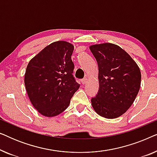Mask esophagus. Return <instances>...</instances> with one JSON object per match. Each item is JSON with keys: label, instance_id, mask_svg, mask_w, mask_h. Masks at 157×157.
Masks as SVG:
<instances>
[{"label": "esophagus", "instance_id": "1", "mask_svg": "<svg viewBox=\"0 0 157 157\" xmlns=\"http://www.w3.org/2000/svg\"><path fill=\"white\" fill-rule=\"evenodd\" d=\"M87 81H88V79L86 78H83L82 80H81V83H82L83 84H85V83H86Z\"/></svg>", "mask_w": 157, "mask_h": 157}]
</instances>
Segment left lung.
Here are the masks:
<instances>
[{
    "label": "left lung",
    "mask_w": 157,
    "mask_h": 157,
    "mask_svg": "<svg viewBox=\"0 0 157 157\" xmlns=\"http://www.w3.org/2000/svg\"><path fill=\"white\" fill-rule=\"evenodd\" d=\"M90 50L98 63L99 81L91 105L101 117L115 119L134 103L140 89V69L132 58L115 44L93 45Z\"/></svg>",
    "instance_id": "1"
}]
</instances>
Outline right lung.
I'll return each mask as SVG.
<instances>
[{
    "mask_svg": "<svg viewBox=\"0 0 157 157\" xmlns=\"http://www.w3.org/2000/svg\"><path fill=\"white\" fill-rule=\"evenodd\" d=\"M74 49L70 43L53 42L28 64L24 78L28 96L34 108L45 117L63 112L80 86L73 76Z\"/></svg>",
    "mask_w": 157,
    "mask_h": 157,
    "instance_id": "1",
    "label": "right lung"
}]
</instances>
